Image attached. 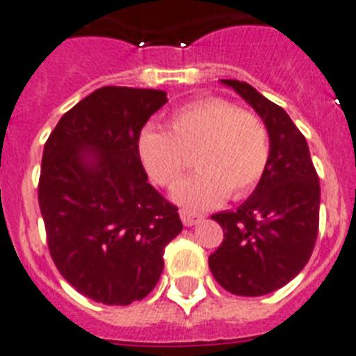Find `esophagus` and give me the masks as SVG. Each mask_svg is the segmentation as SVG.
Listing matches in <instances>:
<instances>
[{"label": "esophagus", "instance_id": "34e87169", "mask_svg": "<svg viewBox=\"0 0 356 356\" xmlns=\"http://www.w3.org/2000/svg\"><path fill=\"white\" fill-rule=\"evenodd\" d=\"M179 216H181V221H183L184 227H193L201 221V216L195 212H190V210H179Z\"/></svg>", "mask_w": 356, "mask_h": 356}]
</instances>
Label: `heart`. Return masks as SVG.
Segmentation results:
<instances>
[{"label":"heart","mask_w":356,"mask_h":356,"mask_svg":"<svg viewBox=\"0 0 356 356\" xmlns=\"http://www.w3.org/2000/svg\"><path fill=\"white\" fill-rule=\"evenodd\" d=\"M170 131L146 128L138 157L153 183L170 188L193 157L197 172L173 190V199L192 210H207L225 199H239L261 181L270 157L268 129L258 115L219 97L197 98L172 113Z\"/></svg>","instance_id":"heart-1"}]
</instances>
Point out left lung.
Returning <instances> with one entry per match:
<instances>
[{"instance_id": "left-lung-1", "label": "left lung", "mask_w": 356, "mask_h": 356, "mask_svg": "<svg viewBox=\"0 0 356 356\" xmlns=\"http://www.w3.org/2000/svg\"><path fill=\"white\" fill-rule=\"evenodd\" d=\"M268 129L270 157L252 195L236 212L213 213L223 243L208 258L216 282L238 296H263L307 265L320 221V183L305 137L285 109L239 80H221Z\"/></svg>"}]
</instances>
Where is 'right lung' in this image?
<instances>
[{
  "instance_id": "add662e5",
  "label": "right lung",
  "mask_w": 356,
  "mask_h": 356,
  "mask_svg": "<svg viewBox=\"0 0 356 356\" xmlns=\"http://www.w3.org/2000/svg\"><path fill=\"white\" fill-rule=\"evenodd\" d=\"M168 102L159 89L106 86L49 135L38 203L51 258L78 293L129 305L157 285L164 248L183 230L177 207L148 183L138 137Z\"/></svg>"
}]
</instances>
